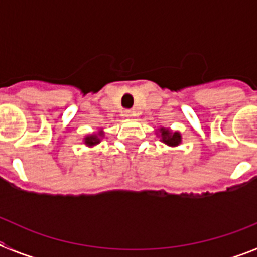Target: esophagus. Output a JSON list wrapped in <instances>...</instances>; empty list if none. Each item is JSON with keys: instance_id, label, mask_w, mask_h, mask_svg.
<instances>
[{"instance_id": "1", "label": "esophagus", "mask_w": 257, "mask_h": 257, "mask_svg": "<svg viewBox=\"0 0 257 257\" xmlns=\"http://www.w3.org/2000/svg\"><path fill=\"white\" fill-rule=\"evenodd\" d=\"M124 115L127 118H133L135 117V112H133V110H124Z\"/></svg>"}]
</instances>
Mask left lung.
I'll return each instance as SVG.
<instances>
[{"mask_svg": "<svg viewBox=\"0 0 257 257\" xmlns=\"http://www.w3.org/2000/svg\"><path fill=\"white\" fill-rule=\"evenodd\" d=\"M160 138L161 142L165 143L166 145H170V147H178L181 143V135L178 131H171L166 127H161L160 131Z\"/></svg>", "mask_w": 257, "mask_h": 257, "instance_id": "1", "label": "left lung"}]
</instances>
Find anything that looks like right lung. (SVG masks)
Masks as SVG:
<instances>
[{"mask_svg": "<svg viewBox=\"0 0 257 257\" xmlns=\"http://www.w3.org/2000/svg\"><path fill=\"white\" fill-rule=\"evenodd\" d=\"M103 131H99L97 134H92V135H87L85 138V144L87 145V147H94V145L100 143V138H103Z\"/></svg>", "mask_w": 257, "mask_h": 257, "instance_id": "right-lung-1", "label": "right lung"}]
</instances>
